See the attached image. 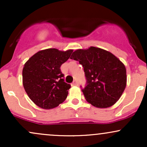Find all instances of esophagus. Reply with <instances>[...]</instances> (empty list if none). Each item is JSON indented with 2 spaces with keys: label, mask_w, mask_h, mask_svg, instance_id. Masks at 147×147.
Returning a JSON list of instances; mask_svg holds the SVG:
<instances>
[{
  "label": "esophagus",
  "mask_w": 147,
  "mask_h": 147,
  "mask_svg": "<svg viewBox=\"0 0 147 147\" xmlns=\"http://www.w3.org/2000/svg\"><path fill=\"white\" fill-rule=\"evenodd\" d=\"M71 85L72 86H77V85H78V82H77V81L75 80L73 82H72Z\"/></svg>",
  "instance_id": "1"
}]
</instances>
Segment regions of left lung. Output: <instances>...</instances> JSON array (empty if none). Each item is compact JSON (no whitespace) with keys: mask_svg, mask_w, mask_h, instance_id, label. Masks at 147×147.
Returning a JSON list of instances; mask_svg holds the SVG:
<instances>
[{"mask_svg":"<svg viewBox=\"0 0 147 147\" xmlns=\"http://www.w3.org/2000/svg\"><path fill=\"white\" fill-rule=\"evenodd\" d=\"M70 59L78 61L84 68L86 86L82 90L88 102L103 109L119 100L126 85V68L119 59L92 46L75 50Z\"/></svg>","mask_w":147,"mask_h":147,"instance_id":"1","label":"left lung"}]
</instances>
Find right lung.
Segmentation results:
<instances>
[{"mask_svg": "<svg viewBox=\"0 0 147 147\" xmlns=\"http://www.w3.org/2000/svg\"><path fill=\"white\" fill-rule=\"evenodd\" d=\"M72 52L48 48L36 52L25 63L23 87L30 99L40 108L54 109L66 99L70 85L64 82L60 67Z\"/></svg>", "mask_w": 147, "mask_h": 147, "instance_id": "1", "label": "right lung"}]
</instances>
